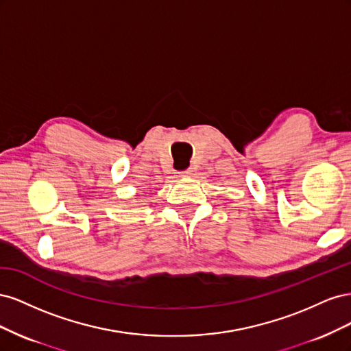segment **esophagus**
Returning <instances> with one entry per match:
<instances>
[{
  "instance_id": "34e87169",
  "label": "esophagus",
  "mask_w": 351,
  "mask_h": 351,
  "mask_svg": "<svg viewBox=\"0 0 351 351\" xmlns=\"http://www.w3.org/2000/svg\"><path fill=\"white\" fill-rule=\"evenodd\" d=\"M190 174H192V173H190V169H187V171L178 173V177H180V178H186V177H190Z\"/></svg>"
}]
</instances>
